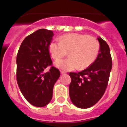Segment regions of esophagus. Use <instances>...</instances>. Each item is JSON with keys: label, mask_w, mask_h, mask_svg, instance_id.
Segmentation results:
<instances>
[{"label": "esophagus", "mask_w": 127, "mask_h": 127, "mask_svg": "<svg viewBox=\"0 0 127 127\" xmlns=\"http://www.w3.org/2000/svg\"><path fill=\"white\" fill-rule=\"evenodd\" d=\"M60 73H61L62 74H66L67 72H66L65 71H64V70H60Z\"/></svg>", "instance_id": "34e87169"}]
</instances>
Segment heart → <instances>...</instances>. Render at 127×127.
Segmentation results:
<instances>
[{
  "label": "heart",
  "mask_w": 127,
  "mask_h": 127,
  "mask_svg": "<svg viewBox=\"0 0 127 127\" xmlns=\"http://www.w3.org/2000/svg\"><path fill=\"white\" fill-rule=\"evenodd\" d=\"M59 41H51L49 51L51 57L60 60L69 51L70 57L64 60H58L55 66L66 71L86 69L96 60L100 49V44L95 37L87 34L69 33L62 35Z\"/></svg>",
  "instance_id": "b5f03b06"
}]
</instances>
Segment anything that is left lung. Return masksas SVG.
<instances>
[{
	"label": "left lung",
	"mask_w": 127,
	"mask_h": 127,
	"mask_svg": "<svg viewBox=\"0 0 127 127\" xmlns=\"http://www.w3.org/2000/svg\"><path fill=\"white\" fill-rule=\"evenodd\" d=\"M99 53L87 69L78 73L70 72L69 96L76 107L86 109L95 105L105 93L112 69V59L107 42L101 37Z\"/></svg>",
	"instance_id": "obj_1"
}]
</instances>
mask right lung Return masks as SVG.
<instances>
[{"label":"right lung","instance_id":"add662e5","mask_svg":"<svg viewBox=\"0 0 127 127\" xmlns=\"http://www.w3.org/2000/svg\"><path fill=\"white\" fill-rule=\"evenodd\" d=\"M53 32L41 29L26 37L16 57V79L20 91L32 105L41 107L51 101L60 71L52 65L49 44ZM51 66L50 70L45 69Z\"/></svg>","mask_w":127,"mask_h":127}]
</instances>
